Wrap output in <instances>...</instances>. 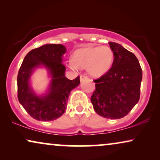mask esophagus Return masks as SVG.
Masks as SVG:
<instances>
[{"label":"esophagus","instance_id":"esophagus-1","mask_svg":"<svg viewBox=\"0 0 160 160\" xmlns=\"http://www.w3.org/2000/svg\"><path fill=\"white\" fill-rule=\"evenodd\" d=\"M86 78H88V76H87V75H81L80 76V80L81 82H82V81H84V79H86Z\"/></svg>","mask_w":160,"mask_h":160}]
</instances>
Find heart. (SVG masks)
I'll use <instances>...</instances> for the list:
<instances>
[{"mask_svg": "<svg viewBox=\"0 0 160 160\" xmlns=\"http://www.w3.org/2000/svg\"><path fill=\"white\" fill-rule=\"evenodd\" d=\"M113 61V53L108 47L83 48L76 50L69 60L71 69L87 68L89 75L100 77L109 71Z\"/></svg>", "mask_w": 160, "mask_h": 160, "instance_id": "b5f03b06", "label": "heart"}]
</instances>
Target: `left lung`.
I'll return each mask as SVG.
<instances>
[{
  "label": "left lung",
  "instance_id": "1",
  "mask_svg": "<svg viewBox=\"0 0 160 160\" xmlns=\"http://www.w3.org/2000/svg\"><path fill=\"white\" fill-rule=\"evenodd\" d=\"M108 43L114 56L112 67L94 80L95 89L91 102L98 114L117 119L128 115L138 102L142 69L134 54L119 43Z\"/></svg>",
  "mask_w": 160,
  "mask_h": 160
}]
</instances>
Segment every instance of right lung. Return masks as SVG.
Listing matches in <instances>:
<instances>
[{"instance_id":"obj_1","label":"right lung","mask_w":160,"mask_h":160,"mask_svg":"<svg viewBox=\"0 0 160 160\" xmlns=\"http://www.w3.org/2000/svg\"><path fill=\"white\" fill-rule=\"evenodd\" d=\"M66 49L62 44H45L28 52L17 76V97L25 110L38 121H52L65 113L72 89L80 84L79 76L69 80L62 64ZM43 65L52 77L48 92L38 96L29 86V78L36 67Z\"/></svg>"}]
</instances>
